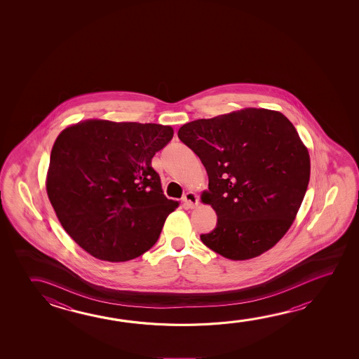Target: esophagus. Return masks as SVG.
Here are the masks:
<instances>
[{
    "mask_svg": "<svg viewBox=\"0 0 359 359\" xmlns=\"http://www.w3.org/2000/svg\"><path fill=\"white\" fill-rule=\"evenodd\" d=\"M182 201H184V205L187 206L188 209H194L199 205V198L194 191H188L187 194L184 195Z\"/></svg>",
    "mask_w": 359,
    "mask_h": 359,
    "instance_id": "34e87169",
    "label": "esophagus"
}]
</instances>
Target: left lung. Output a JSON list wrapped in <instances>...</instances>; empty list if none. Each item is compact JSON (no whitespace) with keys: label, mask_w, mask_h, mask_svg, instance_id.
<instances>
[{"label":"left lung","mask_w":359,"mask_h":359,"mask_svg":"<svg viewBox=\"0 0 359 359\" xmlns=\"http://www.w3.org/2000/svg\"><path fill=\"white\" fill-rule=\"evenodd\" d=\"M177 136L209 177L201 201L217 215L200 236L230 260L257 258L285 236L311 177V158L282 112L245 107L182 125Z\"/></svg>","instance_id":"8db88e82"}]
</instances>
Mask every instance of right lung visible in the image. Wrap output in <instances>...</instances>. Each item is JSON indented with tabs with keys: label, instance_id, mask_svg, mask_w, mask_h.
<instances>
[{
	"label": "right lung",
	"instance_id": "1",
	"mask_svg": "<svg viewBox=\"0 0 359 359\" xmlns=\"http://www.w3.org/2000/svg\"><path fill=\"white\" fill-rule=\"evenodd\" d=\"M172 135L168 125L101 118L60 133L46 190L62 228L85 252L118 263L156 243L179 203L165 196L151 159Z\"/></svg>",
	"mask_w": 359,
	"mask_h": 359
}]
</instances>
